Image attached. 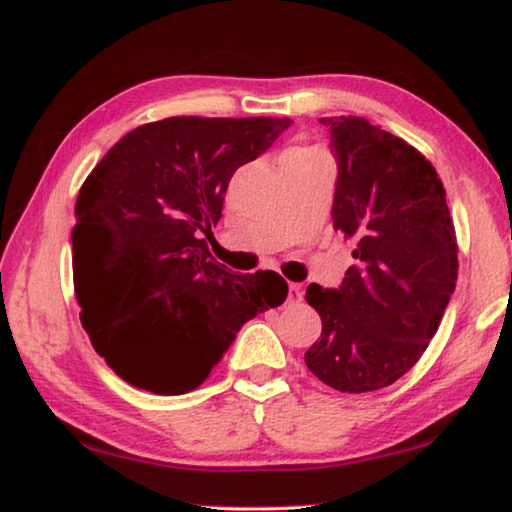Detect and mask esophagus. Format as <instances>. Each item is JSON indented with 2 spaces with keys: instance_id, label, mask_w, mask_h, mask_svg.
Masks as SVG:
<instances>
[{
  "instance_id": "obj_1",
  "label": "esophagus",
  "mask_w": 512,
  "mask_h": 512,
  "mask_svg": "<svg viewBox=\"0 0 512 512\" xmlns=\"http://www.w3.org/2000/svg\"><path fill=\"white\" fill-rule=\"evenodd\" d=\"M303 300V286L300 284H289V293H286V303L289 305H298Z\"/></svg>"
}]
</instances>
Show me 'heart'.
<instances>
[{
  "label": "heart",
  "mask_w": 512,
  "mask_h": 512,
  "mask_svg": "<svg viewBox=\"0 0 512 512\" xmlns=\"http://www.w3.org/2000/svg\"><path fill=\"white\" fill-rule=\"evenodd\" d=\"M296 153H321L319 149H312V146H298V149H289L284 153V158L289 156H296Z\"/></svg>",
  "instance_id": "1"
}]
</instances>
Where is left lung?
<instances>
[{
  "label": "left lung",
  "instance_id": "1",
  "mask_svg": "<svg viewBox=\"0 0 512 512\" xmlns=\"http://www.w3.org/2000/svg\"><path fill=\"white\" fill-rule=\"evenodd\" d=\"M338 160L333 228L356 263L338 289L307 286L321 338L305 363L328 387L363 394L419 361L457 284V233L436 167L359 116L319 118Z\"/></svg>",
  "mask_w": 512,
  "mask_h": 512
}]
</instances>
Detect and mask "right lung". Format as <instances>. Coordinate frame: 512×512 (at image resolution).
Wrapping results in <instances>:
<instances>
[{
  "mask_svg": "<svg viewBox=\"0 0 512 512\" xmlns=\"http://www.w3.org/2000/svg\"><path fill=\"white\" fill-rule=\"evenodd\" d=\"M291 118L172 116L139 125L83 181L74 293L95 352L132 387H200L244 321L282 305L277 272L235 275L209 254L223 193Z\"/></svg>",
  "mask_w": 512,
  "mask_h": 512,
  "instance_id": "obj_1",
  "label": "right lung"
}]
</instances>
